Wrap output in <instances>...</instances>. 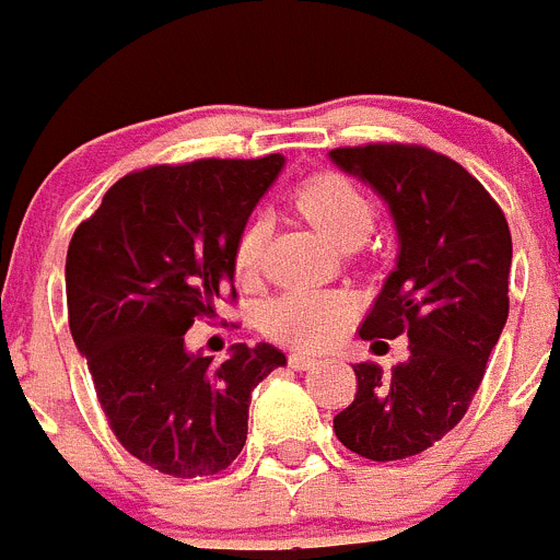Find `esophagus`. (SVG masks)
<instances>
[{
  "label": "esophagus",
  "instance_id": "34e87169",
  "mask_svg": "<svg viewBox=\"0 0 560 560\" xmlns=\"http://www.w3.org/2000/svg\"><path fill=\"white\" fill-rule=\"evenodd\" d=\"M290 368H295V371H312V368L320 365V357H312V354H290Z\"/></svg>",
  "mask_w": 560,
  "mask_h": 560
}]
</instances>
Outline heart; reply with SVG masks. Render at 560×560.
<instances>
[{
  "label": "heart",
  "instance_id": "obj_1",
  "mask_svg": "<svg viewBox=\"0 0 560 560\" xmlns=\"http://www.w3.org/2000/svg\"><path fill=\"white\" fill-rule=\"evenodd\" d=\"M295 206L315 223V229L335 243L337 248L349 240H365L374 225V203L342 175H315L295 192ZM265 248V223L256 220L236 240L234 268L240 279H254ZM351 304L346 295L329 290L287 292L268 306L261 317V329L273 340L320 349L329 346L349 320Z\"/></svg>",
  "mask_w": 560,
  "mask_h": 560
}]
</instances>
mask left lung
Instances as JSON below:
<instances>
[{"label": "left lung", "mask_w": 560, "mask_h": 560, "mask_svg": "<svg viewBox=\"0 0 560 560\" xmlns=\"http://www.w3.org/2000/svg\"><path fill=\"white\" fill-rule=\"evenodd\" d=\"M342 173L387 203L399 254L362 340H410L390 371L357 362V396L335 435L368 460H405L466 416L508 320L511 231L502 209L457 161L412 144L331 150Z\"/></svg>", "instance_id": "1"}]
</instances>
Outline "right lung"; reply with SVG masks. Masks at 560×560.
I'll return each mask as SVG.
<instances>
[{
  "mask_svg": "<svg viewBox=\"0 0 560 560\" xmlns=\"http://www.w3.org/2000/svg\"><path fill=\"white\" fill-rule=\"evenodd\" d=\"M284 155L203 159L119 178L67 254L74 346L125 450L161 475L209 477L248 438L250 390L287 365L270 342L229 360L186 349L195 317L234 299V248Z\"/></svg>",
  "mask_w": 560,
  "mask_h": 560,
  "instance_id": "obj_1",
  "label": "right lung"
}]
</instances>
